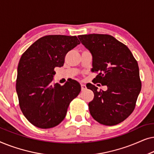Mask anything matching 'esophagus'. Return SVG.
Instances as JSON below:
<instances>
[{
  "label": "esophagus",
  "mask_w": 154,
  "mask_h": 154,
  "mask_svg": "<svg viewBox=\"0 0 154 154\" xmlns=\"http://www.w3.org/2000/svg\"><path fill=\"white\" fill-rule=\"evenodd\" d=\"M81 90H82V91H84V90H86V88H86V86L85 85H83V84H81Z\"/></svg>",
  "instance_id": "obj_1"
}]
</instances>
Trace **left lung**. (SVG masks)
<instances>
[{
	"label": "left lung",
	"mask_w": 154,
	"mask_h": 154,
	"mask_svg": "<svg viewBox=\"0 0 154 154\" xmlns=\"http://www.w3.org/2000/svg\"><path fill=\"white\" fill-rule=\"evenodd\" d=\"M78 37L92 54V71L97 74L93 83L107 86L104 91L87 85L94 92L88 104L90 114L102 125H117L135 108L142 88L138 63L129 48L112 35L93 33Z\"/></svg>",
	"instance_id": "obj_1"
}]
</instances>
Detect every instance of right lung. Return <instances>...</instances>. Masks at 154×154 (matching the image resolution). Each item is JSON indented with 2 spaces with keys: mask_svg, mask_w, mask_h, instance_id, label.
Here are the masks:
<instances>
[{
  "mask_svg": "<svg viewBox=\"0 0 154 154\" xmlns=\"http://www.w3.org/2000/svg\"><path fill=\"white\" fill-rule=\"evenodd\" d=\"M80 43L75 35H45L21 57L16 80L19 104L26 119L35 127L48 129L59 125L71 102L81 92V85L73 80L64 85L52 83L54 68L62 66L66 54Z\"/></svg>",
  "mask_w": 154,
  "mask_h": 154,
  "instance_id": "right-lung-1",
  "label": "right lung"
}]
</instances>
